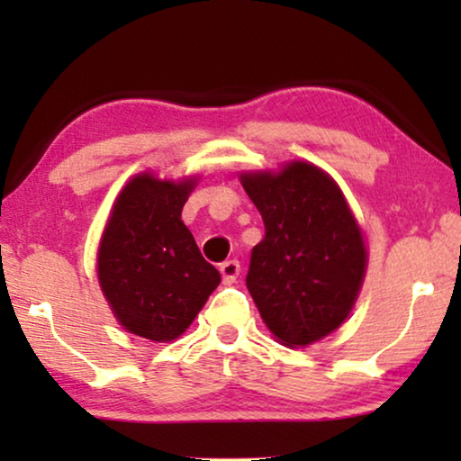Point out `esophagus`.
<instances>
[{"label":"esophagus","instance_id":"1","mask_svg":"<svg viewBox=\"0 0 461 461\" xmlns=\"http://www.w3.org/2000/svg\"><path fill=\"white\" fill-rule=\"evenodd\" d=\"M239 273H241V264L237 260H226L220 264V275H222L224 285H232V283H237Z\"/></svg>","mask_w":461,"mask_h":461}]
</instances>
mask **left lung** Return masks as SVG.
Masks as SVG:
<instances>
[{
  "label": "left lung",
  "instance_id": "8db88e82",
  "mask_svg": "<svg viewBox=\"0 0 461 461\" xmlns=\"http://www.w3.org/2000/svg\"><path fill=\"white\" fill-rule=\"evenodd\" d=\"M241 185L267 230L251 249V298L283 344L317 342L344 323L361 289L367 251L357 220L336 182L311 163L245 174Z\"/></svg>",
  "mask_w": 461,
  "mask_h": 461
}]
</instances>
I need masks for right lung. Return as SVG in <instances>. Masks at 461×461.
I'll list each match as a JSON object with an SVG mask.
<instances>
[{
    "label": "right lung",
    "instance_id": "right-lung-1",
    "mask_svg": "<svg viewBox=\"0 0 461 461\" xmlns=\"http://www.w3.org/2000/svg\"><path fill=\"white\" fill-rule=\"evenodd\" d=\"M193 185L136 176L100 241L98 281L113 312L125 330L153 342L185 333L220 283L180 218Z\"/></svg>",
    "mask_w": 461,
    "mask_h": 461
}]
</instances>
